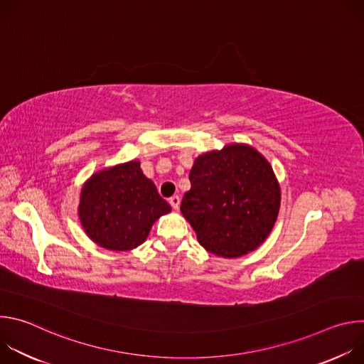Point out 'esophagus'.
Wrapping results in <instances>:
<instances>
[{"label":"esophagus","mask_w":364,"mask_h":364,"mask_svg":"<svg viewBox=\"0 0 364 364\" xmlns=\"http://www.w3.org/2000/svg\"><path fill=\"white\" fill-rule=\"evenodd\" d=\"M170 204H171V207L174 210H178V207H180V197L178 196H173L171 198H170Z\"/></svg>","instance_id":"esophagus-1"}]
</instances>
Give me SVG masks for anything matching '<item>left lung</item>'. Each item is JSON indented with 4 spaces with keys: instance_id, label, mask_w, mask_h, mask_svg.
Returning a JSON list of instances; mask_svg holds the SVG:
<instances>
[{
    "instance_id": "8db88e82",
    "label": "left lung",
    "mask_w": 364,
    "mask_h": 364,
    "mask_svg": "<svg viewBox=\"0 0 364 364\" xmlns=\"http://www.w3.org/2000/svg\"><path fill=\"white\" fill-rule=\"evenodd\" d=\"M188 178L180 210L207 252L239 257L267 240L279 213L281 187L256 148L232 142L207 151L194 160Z\"/></svg>"
}]
</instances>
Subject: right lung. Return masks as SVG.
I'll return each instance as SVG.
<instances>
[{"label": "right lung", "mask_w": 364, "mask_h": 364, "mask_svg": "<svg viewBox=\"0 0 364 364\" xmlns=\"http://www.w3.org/2000/svg\"><path fill=\"white\" fill-rule=\"evenodd\" d=\"M171 212L136 160L93 173L80 190L77 216L97 246L125 252L142 245L154 222Z\"/></svg>", "instance_id": "obj_1"}]
</instances>
